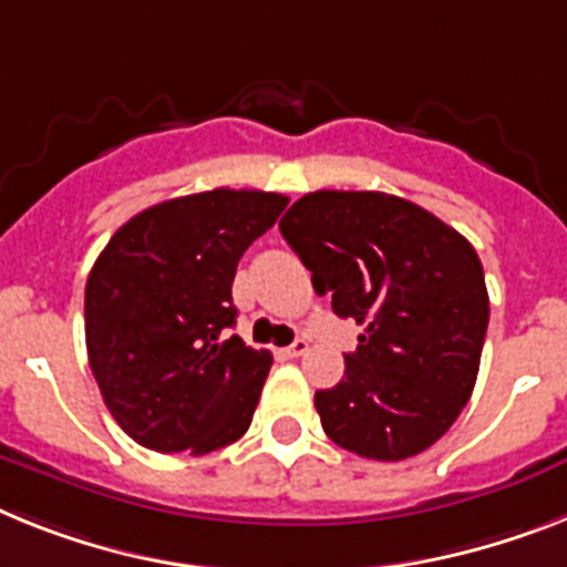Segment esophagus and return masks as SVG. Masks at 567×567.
<instances>
[{"mask_svg": "<svg viewBox=\"0 0 567 567\" xmlns=\"http://www.w3.org/2000/svg\"><path fill=\"white\" fill-rule=\"evenodd\" d=\"M308 351V340L306 337H297V340L291 342V346H288V349H282V354H288V357H302Z\"/></svg>", "mask_w": 567, "mask_h": 567, "instance_id": "34e87169", "label": "esophagus"}]
</instances>
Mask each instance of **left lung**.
<instances>
[{"instance_id":"obj_1","label":"left lung","mask_w":567,"mask_h":567,"mask_svg":"<svg viewBox=\"0 0 567 567\" xmlns=\"http://www.w3.org/2000/svg\"><path fill=\"white\" fill-rule=\"evenodd\" d=\"M279 230L313 291L365 326L340 383L313 394L326 435L372 461L430 450L482 363L489 299L473 245L406 198L346 189L302 195Z\"/></svg>"}]
</instances>
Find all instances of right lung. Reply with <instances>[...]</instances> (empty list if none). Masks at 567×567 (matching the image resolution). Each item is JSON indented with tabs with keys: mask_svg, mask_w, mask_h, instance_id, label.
<instances>
[{
	"mask_svg": "<svg viewBox=\"0 0 567 567\" xmlns=\"http://www.w3.org/2000/svg\"><path fill=\"white\" fill-rule=\"evenodd\" d=\"M288 198L261 189L181 195L114 233L85 282V349L121 430L155 453H213L254 421L274 357L236 322L241 254Z\"/></svg>",
	"mask_w": 567,
	"mask_h": 567,
	"instance_id": "right-lung-1",
	"label": "right lung"
}]
</instances>
